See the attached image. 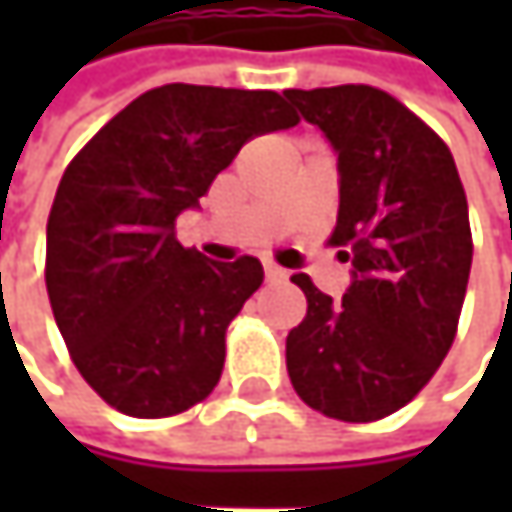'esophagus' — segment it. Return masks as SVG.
Segmentation results:
<instances>
[{
    "label": "esophagus",
    "mask_w": 512,
    "mask_h": 512,
    "mask_svg": "<svg viewBox=\"0 0 512 512\" xmlns=\"http://www.w3.org/2000/svg\"><path fill=\"white\" fill-rule=\"evenodd\" d=\"M263 272H266V281H284L287 278V272L275 263H263Z\"/></svg>",
    "instance_id": "1"
}]
</instances>
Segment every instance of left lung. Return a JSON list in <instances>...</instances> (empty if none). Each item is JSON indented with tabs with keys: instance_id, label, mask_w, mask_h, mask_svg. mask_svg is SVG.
Segmentation results:
<instances>
[{
	"instance_id": "8db88e82",
	"label": "left lung",
	"mask_w": 512,
	"mask_h": 512,
	"mask_svg": "<svg viewBox=\"0 0 512 512\" xmlns=\"http://www.w3.org/2000/svg\"><path fill=\"white\" fill-rule=\"evenodd\" d=\"M284 97L338 151L329 243L353 263L341 302L305 272L290 278L308 314L287 335V373L311 409L370 424L403 409L457 338L474 252L465 189L448 145L388 91L335 85Z\"/></svg>"
}]
</instances>
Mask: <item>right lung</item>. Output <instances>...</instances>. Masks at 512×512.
I'll use <instances>...</instances> for the list:
<instances>
[{"instance_id": "add662e5", "label": "right lung", "mask_w": 512, "mask_h": 512, "mask_svg": "<svg viewBox=\"0 0 512 512\" xmlns=\"http://www.w3.org/2000/svg\"><path fill=\"white\" fill-rule=\"evenodd\" d=\"M296 124L284 94L171 82L121 109L64 168L47 293L76 370L112 409L168 418L219 385L225 332L263 266L183 249L174 222L246 142Z\"/></svg>"}]
</instances>
